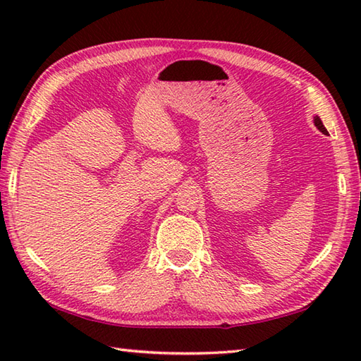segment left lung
Returning <instances> with one entry per match:
<instances>
[{
    "label": "left lung",
    "instance_id": "1",
    "mask_svg": "<svg viewBox=\"0 0 361 361\" xmlns=\"http://www.w3.org/2000/svg\"><path fill=\"white\" fill-rule=\"evenodd\" d=\"M313 122H315V127L319 130L321 133H324V135L327 133V130H326V127L323 126V121L319 119V116H315V118H313Z\"/></svg>",
    "mask_w": 361,
    "mask_h": 361
}]
</instances>
